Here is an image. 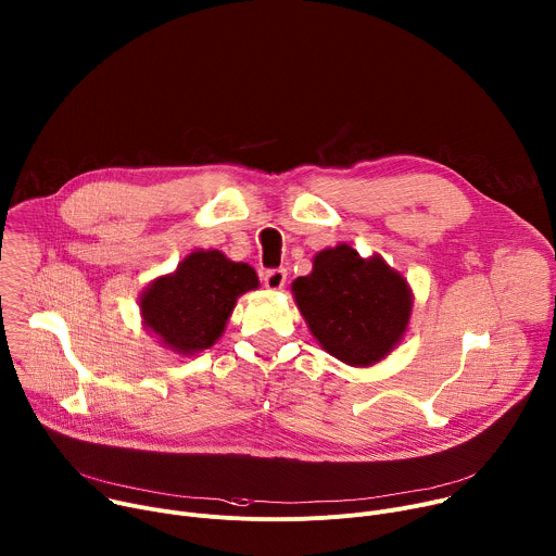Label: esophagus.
<instances>
[{"mask_svg":"<svg viewBox=\"0 0 556 556\" xmlns=\"http://www.w3.org/2000/svg\"><path fill=\"white\" fill-rule=\"evenodd\" d=\"M286 277H288L286 268H270L264 273V286L270 290H279V288H283Z\"/></svg>","mask_w":556,"mask_h":556,"instance_id":"34e87169","label":"esophagus"}]
</instances>
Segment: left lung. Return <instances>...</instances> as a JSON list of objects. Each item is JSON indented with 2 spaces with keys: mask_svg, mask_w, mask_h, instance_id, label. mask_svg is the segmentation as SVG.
Here are the masks:
<instances>
[{
  "mask_svg": "<svg viewBox=\"0 0 556 556\" xmlns=\"http://www.w3.org/2000/svg\"><path fill=\"white\" fill-rule=\"evenodd\" d=\"M292 292L314 339L354 367L374 365L393 350L414 303L403 275L345 244L316 255L312 273L299 277Z\"/></svg>",
  "mask_w": 556,
  "mask_h": 556,
  "instance_id": "obj_1",
  "label": "left lung"
}]
</instances>
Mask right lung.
Wrapping results in <instances>:
<instances>
[{"instance_id": "right-lung-1", "label": "right lung", "mask_w": 556, "mask_h": 556, "mask_svg": "<svg viewBox=\"0 0 556 556\" xmlns=\"http://www.w3.org/2000/svg\"><path fill=\"white\" fill-rule=\"evenodd\" d=\"M257 286L249 264L230 262L219 251H195L174 275L144 290L142 319L174 352L195 354L222 337L237 296Z\"/></svg>"}]
</instances>
